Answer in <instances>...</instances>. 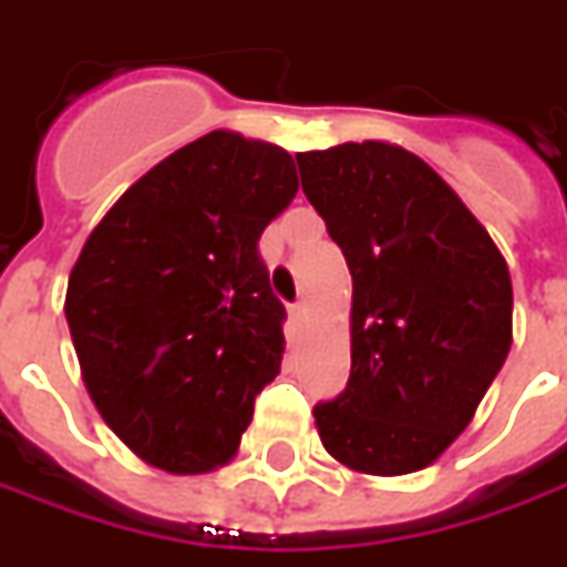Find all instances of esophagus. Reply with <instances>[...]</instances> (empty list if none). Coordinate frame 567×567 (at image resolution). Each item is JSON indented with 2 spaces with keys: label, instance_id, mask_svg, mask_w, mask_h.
Returning a JSON list of instances; mask_svg holds the SVG:
<instances>
[{
  "label": "esophagus",
  "instance_id": "obj_1",
  "mask_svg": "<svg viewBox=\"0 0 567 567\" xmlns=\"http://www.w3.org/2000/svg\"><path fill=\"white\" fill-rule=\"evenodd\" d=\"M290 316H293V321H302V318H306V302H296V306H290Z\"/></svg>",
  "mask_w": 567,
  "mask_h": 567
}]
</instances>
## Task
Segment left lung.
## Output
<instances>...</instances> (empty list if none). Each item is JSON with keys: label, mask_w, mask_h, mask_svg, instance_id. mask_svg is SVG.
<instances>
[{"label": "left lung", "mask_w": 567, "mask_h": 567, "mask_svg": "<svg viewBox=\"0 0 567 567\" xmlns=\"http://www.w3.org/2000/svg\"><path fill=\"white\" fill-rule=\"evenodd\" d=\"M296 164L353 277L350 381L312 410L321 445L357 473H416L467 429L512 350L508 265L401 144L347 142Z\"/></svg>", "instance_id": "left-lung-1"}]
</instances>
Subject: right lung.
<instances>
[{
  "label": "right lung",
  "instance_id": "obj_1",
  "mask_svg": "<svg viewBox=\"0 0 567 567\" xmlns=\"http://www.w3.org/2000/svg\"><path fill=\"white\" fill-rule=\"evenodd\" d=\"M296 192L284 147L217 128L151 166L91 229L65 318L91 401L144 464L186 476L239 451L287 350L258 239Z\"/></svg>",
  "mask_w": 567,
  "mask_h": 567
}]
</instances>
